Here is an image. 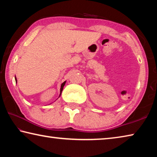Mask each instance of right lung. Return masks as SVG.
<instances>
[{"label":"right lung","mask_w":157,"mask_h":157,"mask_svg":"<svg viewBox=\"0 0 157 157\" xmlns=\"http://www.w3.org/2000/svg\"><path fill=\"white\" fill-rule=\"evenodd\" d=\"M15 81H16V82H17V78H16V76H15ZM66 81H64V82H63V83L62 84V85H61V88H60V94H59V97H60V96H61V94H62V91H63V86H64V85H65V84H66Z\"/></svg>","instance_id":"1"}]
</instances>
